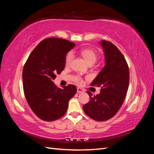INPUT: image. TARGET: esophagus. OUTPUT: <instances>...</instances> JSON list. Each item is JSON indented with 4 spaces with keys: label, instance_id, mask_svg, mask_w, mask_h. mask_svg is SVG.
I'll return each instance as SVG.
<instances>
[{
    "label": "esophagus",
    "instance_id": "34e87169",
    "mask_svg": "<svg viewBox=\"0 0 154 154\" xmlns=\"http://www.w3.org/2000/svg\"><path fill=\"white\" fill-rule=\"evenodd\" d=\"M77 92H78V93H82V92H84V90L83 89H82V88H80V87H78L77 88Z\"/></svg>",
    "mask_w": 154,
    "mask_h": 154
}]
</instances>
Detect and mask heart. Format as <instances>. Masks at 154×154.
<instances>
[{
    "instance_id": "1",
    "label": "heart",
    "mask_w": 154,
    "mask_h": 154,
    "mask_svg": "<svg viewBox=\"0 0 154 154\" xmlns=\"http://www.w3.org/2000/svg\"><path fill=\"white\" fill-rule=\"evenodd\" d=\"M80 54L82 57L84 58L85 61L87 62L88 64L90 63H94L97 59V54L95 52L94 50L91 49H83L80 51ZM73 58V54L72 52H69L67 53L65 60V63L66 66H68L71 64L72 60ZM75 82L79 84H82L83 81L80 78H76Z\"/></svg>"
}]
</instances>
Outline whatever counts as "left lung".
<instances>
[{
    "instance_id": "obj_1",
    "label": "left lung",
    "mask_w": 154,
    "mask_h": 154,
    "mask_svg": "<svg viewBox=\"0 0 154 154\" xmlns=\"http://www.w3.org/2000/svg\"><path fill=\"white\" fill-rule=\"evenodd\" d=\"M105 66L91 83L101 87L99 94L87 91L90 101L83 106L85 113L97 122H105L116 114L125 100L129 84V69L123 54L109 41L102 40Z\"/></svg>"
}]
</instances>
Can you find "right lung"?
Listing matches in <instances>:
<instances>
[{
    "instance_id": "right-lung-1",
    "label": "right lung",
    "mask_w": 154,
    "mask_h": 154,
    "mask_svg": "<svg viewBox=\"0 0 154 154\" xmlns=\"http://www.w3.org/2000/svg\"><path fill=\"white\" fill-rule=\"evenodd\" d=\"M75 44L59 38H46L36 45L22 71L23 88L30 108L45 122H53L66 113L69 101L76 87L69 84L57 87L53 80L65 67L66 54Z\"/></svg>"
}]
</instances>
